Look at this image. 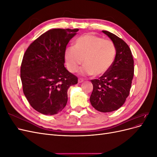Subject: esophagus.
I'll return each mask as SVG.
<instances>
[{
    "label": "esophagus",
    "instance_id": "esophagus-1",
    "mask_svg": "<svg viewBox=\"0 0 157 157\" xmlns=\"http://www.w3.org/2000/svg\"><path fill=\"white\" fill-rule=\"evenodd\" d=\"M83 81H84V80L82 78H78V83H82Z\"/></svg>",
    "mask_w": 157,
    "mask_h": 157
}]
</instances>
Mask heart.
Listing matches in <instances>:
<instances>
[{"label": "heart", "mask_w": 157, "mask_h": 157, "mask_svg": "<svg viewBox=\"0 0 157 157\" xmlns=\"http://www.w3.org/2000/svg\"><path fill=\"white\" fill-rule=\"evenodd\" d=\"M116 56V48L110 40L93 35H85L75 41L73 47L65 50V59L70 72H76L80 65L82 75L95 77L105 74L111 68Z\"/></svg>", "instance_id": "b5f03b06"}]
</instances>
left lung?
Masks as SVG:
<instances>
[{
  "label": "left lung",
  "mask_w": 157,
  "mask_h": 157,
  "mask_svg": "<svg viewBox=\"0 0 157 157\" xmlns=\"http://www.w3.org/2000/svg\"><path fill=\"white\" fill-rule=\"evenodd\" d=\"M115 46L116 56L111 68L98 79L91 80L93 91L90 101L102 113L112 112L124 103L130 93L134 77V59L126 42L107 31H102Z\"/></svg>",
  "instance_id": "obj_1"
}]
</instances>
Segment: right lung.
I'll use <instances>...</instances> for the list:
<instances>
[{
	"label": "right lung",
	"mask_w": 157,
	"mask_h": 157,
	"mask_svg": "<svg viewBox=\"0 0 157 157\" xmlns=\"http://www.w3.org/2000/svg\"><path fill=\"white\" fill-rule=\"evenodd\" d=\"M78 29H53L44 33L28 47L21 65L23 91L31 107L43 115L62 111L67 90L78 78L66 69L65 52Z\"/></svg>",
	"instance_id": "obj_1"
}]
</instances>
